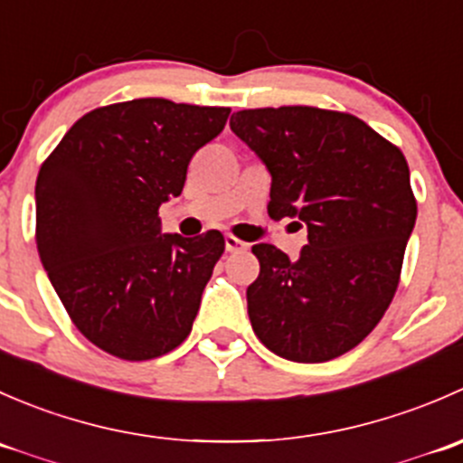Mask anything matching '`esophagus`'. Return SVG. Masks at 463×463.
Listing matches in <instances>:
<instances>
[{
  "label": "esophagus",
  "mask_w": 463,
  "mask_h": 463,
  "mask_svg": "<svg viewBox=\"0 0 463 463\" xmlns=\"http://www.w3.org/2000/svg\"><path fill=\"white\" fill-rule=\"evenodd\" d=\"M223 244H226L228 253H240V250L249 249V244H244V241L237 240V237H232V235H226V240H223Z\"/></svg>",
  "instance_id": "34e87169"
}]
</instances>
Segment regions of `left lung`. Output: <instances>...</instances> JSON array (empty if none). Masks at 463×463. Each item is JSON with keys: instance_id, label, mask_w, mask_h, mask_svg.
Instances as JSON below:
<instances>
[{"instance_id": "left-lung-1", "label": "left lung", "mask_w": 463, "mask_h": 463, "mask_svg": "<svg viewBox=\"0 0 463 463\" xmlns=\"http://www.w3.org/2000/svg\"><path fill=\"white\" fill-rule=\"evenodd\" d=\"M231 129L269 170L270 219H300L309 231L298 260L253 246V331L287 361L343 356L370 335L399 287L417 222L405 156L356 116L318 107L241 109Z\"/></svg>"}]
</instances>
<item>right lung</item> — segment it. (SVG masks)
I'll use <instances>...</instances> for the list:
<instances>
[{
  "instance_id": "obj_1",
  "label": "right lung",
  "mask_w": 463,
  "mask_h": 463,
  "mask_svg": "<svg viewBox=\"0 0 463 463\" xmlns=\"http://www.w3.org/2000/svg\"><path fill=\"white\" fill-rule=\"evenodd\" d=\"M228 107L165 98L116 102L82 116L40 167V261L87 340L125 361L179 347L223 253V235L161 231L190 158L222 134Z\"/></svg>"
}]
</instances>
